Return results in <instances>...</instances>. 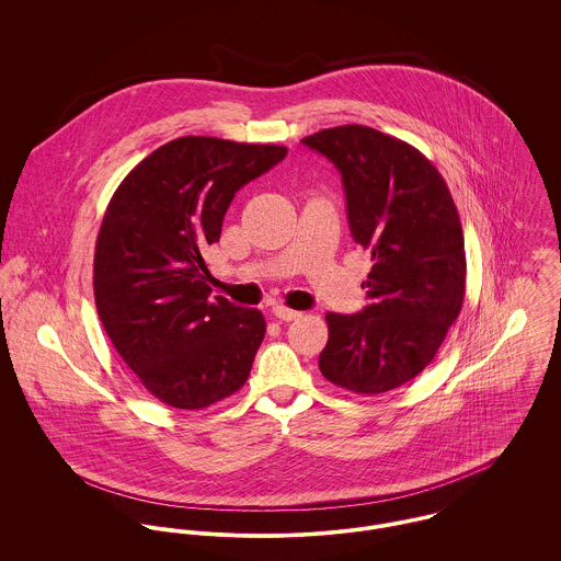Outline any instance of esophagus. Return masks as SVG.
I'll return each instance as SVG.
<instances>
[{
  "label": "esophagus",
  "mask_w": 561,
  "mask_h": 561,
  "mask_svg": "<svg viewBox=\"0 0 561 561\" xmlns=\"http://www.w3.org/2000/svg\"><path fill=\"white\" fill-rule=\"evenodd\" d=\"M272 316H274L276 320L291 321L298 320L302 313H300V311H294V309H287V307H283V305H274V307H272Z\"/></svg>",
  "instance_id": "1"
}]
</instances>
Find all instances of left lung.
<instances>
[{
	"label": "left lung",
	"instance_id": "obj_1",
	"mask_svg": "<svg viewBox=\"0 0 561 561\" xmlns=\"http://www.w3.org/2000/svg\"><path fill=\"white\" fill-rule=\"evenodd\" d=\"M341 172L347 222L371 250L369 305L325 313L320 371L358 396L393 391L421 374L458 320L467 256L458 209L440 172L408 142L365 125L321 129L302 140Z\"/></svg>",
	"mask_w": 561,
	"mask_h": 561
}]
</instances>
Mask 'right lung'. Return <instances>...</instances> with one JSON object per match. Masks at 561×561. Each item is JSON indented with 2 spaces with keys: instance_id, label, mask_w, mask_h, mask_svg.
<instances>
[{
  "instance_id": "add662e5",
  "label": "right lung",
  "mask_w": 561,
  "mask_h": 561,
  "mask_svg": "<svg viewBox=\"0 0 561 561\" xmlns=\"http://www.w3.org/2000/svg\"><path fill=\"white\" fill-rule=\"evenodd\" d=\"M287 149L170 140L114 192L94 248V302L110 341L158 400L201 410L240 391L265 336L259 309L211 298L203 252L236 192Z\"/></svg>"
}]
</instances>
